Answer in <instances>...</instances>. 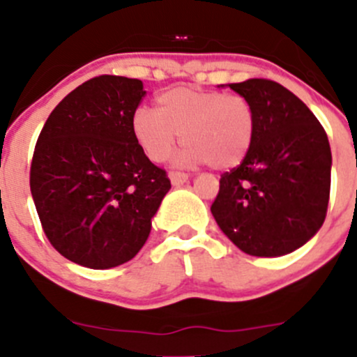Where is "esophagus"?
Returning a JSON list of instances; mask_svg holds the SVG:
<instances>
[{"label":"esophagus","instance_id":"esophagus-1","mask_svg":"<svg viewBox=\"0 0 357 357\" xmlns=\"http://www.w3.org/2000/svg\"><path fill=\"white\" fill-rule=\"evenodd\" d=\"M169 179H171V183L174 186H181L188 181V174H185V172H179V171H172V172H169Z\"/></svg>","mask_w":357,"mask_h":357}]
</instances>
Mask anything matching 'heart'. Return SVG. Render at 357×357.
<instances>
[{"label":"heart","mask_w":357,"mask_h":357,"mask_svg":"<svg viewBox=\"0 0 357 357\" xmlns=\"http://www.w3.org/2000/svg\"><path fill=\"white\" fill-rule=\"evenodd\" d=\"M157 107L158 112L139 107L131 117L132 138L150 160H165L179 135L186 143L179 164H211L226 171L247 157L257 119L245 96L176 86L157 96Z\"/></svg>","instance_id":"1"}]
</instances>
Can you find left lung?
<instances>
[{
    "mask_svg": "<svg viewBox=\"0 0 357 357\" xmlns=\"http://www.w3.org/2000/svg\"><path fill=\"white\" fill-rule=\"evenodd\" d=\"M229 88L250 100L257 126L242 164L219 179L211 212L245 254H290L309 242L326 218L328 136L307 105L278 82L248 79Z\"/></svg>",
    "mask_w": 357,
    "mask_h": 357,
    "instance_id": "obj_1",
    "label": "left lung"
}]
</instances>
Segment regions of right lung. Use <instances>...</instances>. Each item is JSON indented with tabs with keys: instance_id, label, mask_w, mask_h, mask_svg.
I'll use <instances>...</instances> for the list:
<instances>
[{
	"instance_id": "right-lung-1",
	"label": "right lung",
	"mask_w": 357,
	"mask_h": 357,
	"mask_svg": "<svg viewBox=\"0 0 357 357\" xmlns=\"http://www.w3.org/2000/svg\"><path fill=\"white\" fill-rule=\"evenodd\" d=\"M139 79L100 75L70 91L43 126L31 193L45 235L79 266L109 269L145 245L171 188L131 132Z\"/></svg>"
}]
</instances>
